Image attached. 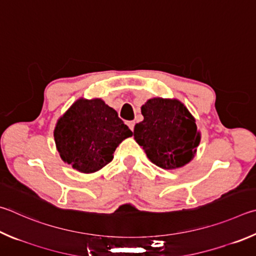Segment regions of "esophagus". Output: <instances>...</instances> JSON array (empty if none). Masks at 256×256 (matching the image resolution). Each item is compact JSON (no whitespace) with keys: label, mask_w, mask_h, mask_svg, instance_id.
I'll list each match as a JSON object with an SVG mask.
<instances>
[{"label":"esophagus","mask_w":256,"mask_h":256,"mask_svg":"<svg viewBox=\"0 0 256 256\" xmlns=\"http://www.w3.org/2000/svg\"><path fill=\"white\" fill-rule=\"evenodd\" d=\"M128 128L132 130H134V125H136V122H134V120H130V122H128Z\"/></svg>","instance_id":"1"}]
</instances>
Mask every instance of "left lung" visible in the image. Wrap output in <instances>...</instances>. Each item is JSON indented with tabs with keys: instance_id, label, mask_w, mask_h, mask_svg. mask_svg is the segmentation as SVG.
Wrapping results in <instances>:
<instances>
[{
	"instance_id": "1",
	"label": "left lung",
	"mask_w": 256,
	"mask_h": 256,
	"mask_svg": "<svg viewBox=\"0 0 256 256\" xmlns=\"http://www.w3.org/2000/svg\"><path fill=\"white\" fill-rule=\"evenodd\" d=\"M144 120L134 126V138L148 159L162 169L189 164L200 142L196 120L178 100L156 97L141 108Z\"/></svg>"
}]
</instances>
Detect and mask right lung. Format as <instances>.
<instances>
[{
    "instance_id": "add662e5",
    "label": "right lung",
    "mask_w": 256,
    "mask_h": 256,
    "mask_svg": "<svg viewBox=\"0 0 256 256\" xmlns=\"http://www.w3.org/2000/svg\"><path fill=\"white\" fill-rule=\"evenodd\" d=\"M132 136L118 112L100 98L76 100L58 120L54 132L62 159L84 174L110 164L118 144Z\"/></svg>"
}]
</instances>
